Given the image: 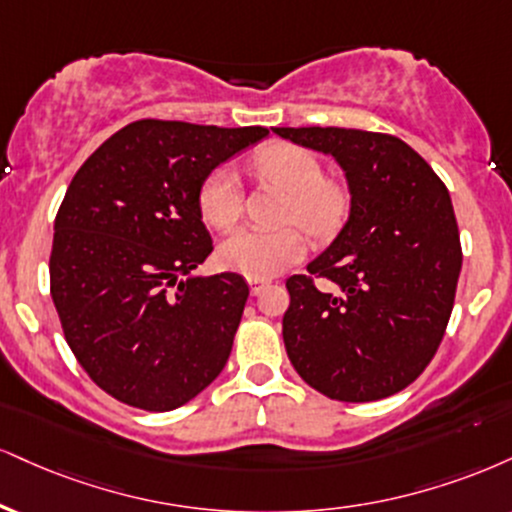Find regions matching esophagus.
I'll list each match as a JSON object with an SVG mask.
<instances>
[{
  "mask_svg": "<svg viewBox=\"0 0 512 512\" xmlns=\"http://www.w3.org/2000/svg\"><path fill=\"white\" fill-rule=\"evenodd\" d=\"M248 283H250V293L252 295H257V293H260L262 291V288L264 286H267V279H248Z\"/></svg>",
  "mask_w": 512,
  "mask_h": 512,
  "instance_id": "obj_1",
  "label": "esophagus"
}]
</instances>
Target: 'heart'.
Wrapping results in <instances>:
<instances>
[{"mask_svg": "<svg viewBox=\"0 0 512 512\" xmlns=\"http://www.w3.org/2000/svg\"><path fill=\"white\" fill-rule=\"evenodd\" d=\"M252 171L260 181L272 183L288 195L283 219L298 221L315 236H329L348 212V188L334 178H324L319 159L305 147L274 143L252 157ZM202 217L209 226L231 229L243 214V188L233 169H217L200 193ZM307 252L305 233L295 226L264 231L238 229L221 240L219 262L229 272L248 279H269L303 260Z\"/></svg>", "mask_w": 512, "mask_h": 512, "instance_id": "b5f03b06", "label": "heart"}]
</instances>
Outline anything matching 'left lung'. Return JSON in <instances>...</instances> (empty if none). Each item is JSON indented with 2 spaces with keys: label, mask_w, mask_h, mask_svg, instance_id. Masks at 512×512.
Segmentation results:
<instances>
[{
  "label": "left lung",
  "mask_w": 512,
  "mask_h": 512,
  "mask_svg": "<svg viewBox=\"0 0 512 512\" xmlns=\"http://www.w3.org/2000/svg\"><path fill=\"white\" fill-rule=\"evenodd\" d=\"M336 159L346 224L307 274L286 281L283 343L295 372L326 398L369 403L410 386L439 348L463 252L451 195L408 143L357 128H274ZM331 280V292L311 276Z\"/></svg>",
  "instance_id": "left-lung-1"
}]
</instances>
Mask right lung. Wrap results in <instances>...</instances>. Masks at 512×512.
<instances>
[{
    "label": "right lung",
    "instance_id": "1",
    "mask_svg": "<svg viewBox=\"0 0 512 512\" xmlns=\"http://www.w3.org/2000/svg\"><path fill=\"white\" fill-rule=\"evenodd\" d=\"M267 135L135 121L73 176L54 221L52 300L80 367L121 403L176 410L229 360L250 291L240 274H193L212 252L200 193Z\"/></svg>",
    "mask_w": 512,
    "mask_h": 512
}]
</instances>
